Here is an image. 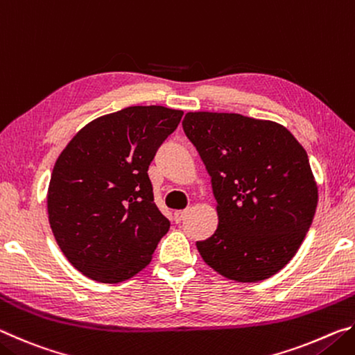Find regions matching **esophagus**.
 Masks as SVG:
<instances>
[{
  "mask_svg": "<svg viewBox=\"0 0 355 355\" xmlns=\"http://www.w3.org/2000/svg\"><path fill=\"white\" fill-rule=\"evenodd\" d=\"M186 216H188V209H180V211L173 213V219H175V222H182Z\"/></svg>",
  "mask_w": 355,
  "mask_h": 355,
  "instance_id": "obj_1",
  "label": "esophagus"
}]
</instances>
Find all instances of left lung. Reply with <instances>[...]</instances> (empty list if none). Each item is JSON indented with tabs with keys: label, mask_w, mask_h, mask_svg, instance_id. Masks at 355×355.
<instances>
[{
	"label": "left lung",
	"mask_w": 355,
	"mask_h": 355,
	"mask_svg": "<svg viewBox=\"0 0 355 355\" xmlns=\"http://www.w3.org/2000/svg\"><path fill=\"white\" fill-rule=\"evenodd\" d=\"M183 130L211 177L218 228L196 245L208 266L236 282L277 274L313 220L318 188L309 156L271 120L188 112Z\"/></svg>",
	"instance_id": "obj_1"
}]
</instances>
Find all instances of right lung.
I'll return each mask as SVG.
<instances>
[{"mask_svg": "<svg viewBox=\"0 0 355 355\" xmlns=\"http://www.w3.org/2000/svg\"><path fill=\"white\" fill-rule=\"evenodd\" d=\"M182 116L164 106L125 107L87 123L59 155L48 219L62 254L89 279L133 277L169 230L147 171Z\"/></svg>", "mask_w": 355, "mask_h": 355, "instance_id": "add662e5", "label": "right lung"}]
</instances>
